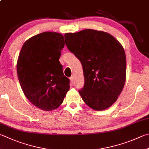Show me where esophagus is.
Here are the masks:
<instances>
[{
  "instance_id": "obj_1",
  "label": "esophagus",
  "mask_w": 149,
  "mask_h": 149,
  "mask_svg": "<svg viewBox=\"0 0 149 149\" xmlns=\"http://www.w3.org/2000/svg\"><path fill=\"white\" fill-rule=\"evenodd\" d=\"M70 82H71V83H73V82H74V77L73 76H71L70 77Z\"/></svg>"
}]
</instances>
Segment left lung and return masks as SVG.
<instances>
[{"label":"left lung","mask_w":149,"mask_h":149,"mask_svg":"<svg viewBox=\"0 0 149 149\" xmlns=\"http://www.w3.org/2000/svg\"><path fill=\"white\" fill-rule=\"evenodd\" d=\"M68 49L82 64L85 84L79 93L96 111L107 109L120 95L126 81V55L122 45L107 32L86 29L64 34Z\"/></svg>","instance_id":"1"}]
</instances>
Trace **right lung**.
Segmentation results:
<instances>
[{"label":"right lung","instance_id":"1","mask_svg":"<svg viewBox=\"0 0 149 149\" xmlns=\"http://www.w3.org/2000/svg\"><path fill=\"white\" fill-rule=\"evenodd\" d=\"M64 47L63 34L45 32L24 43L19 55L17 73L29 100L44 111L60 106L70 89L59 61Z\"/></svg>","mask_w":149,"mask_h":149}]
</instances>
